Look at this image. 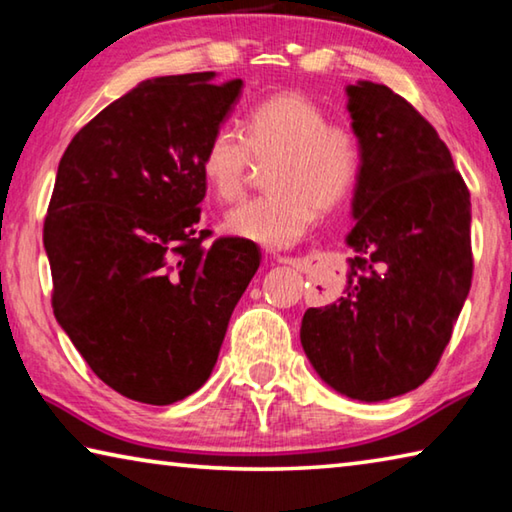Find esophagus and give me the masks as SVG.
Wrapping results in <instances>:
<instances>
[{
    "instance_id": "esophagus-1",
    "label": "esophagus",
    "mask_w": 512,
    "mask_h": 512,
    "mask_svg": "<svg viewBox=\"0 0 512 512\" xmlns=\"http://www.w3.org/2000/svg\"><path fill=\"white\" fill-rule=\"evenodd\" d=\"M277 259V262H280V264H289V266H298V259L296 257H289V255H277L275 257Z\"/></svg>"
}]
</instances>
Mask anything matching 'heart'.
<instances>
[{
    "mask_svg": "<svg viewBox=\"0 0 512 512\" xmlns=\"http://www.w3.org/2000/svg\"><path fill=\"white\" fill-rule=\"evenodd\" d=\"M273 155L271 192L230 210L225 228L268 248H287L314 225L318 210H332L350 194L361 169V142L350 126L327 121L314 99L280 92L255 103L241 131L216 128L201 153V176L219 201H237L253 158Z\"/></svg>",
    "mask_w": 512,
    "mask_h": 512,
    "instance_id": "b5f03b06",
    "label": "heart"
}]
</instances>
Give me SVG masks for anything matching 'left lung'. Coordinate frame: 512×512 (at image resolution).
<instances>
[{
  "instance_id": "obj_1",
  "label": "left lung",
  "mask_w": 512,
  "mask_h": 512,
  "mask_svg": "<svg viewBox=\"0 0 512 512\" xmlns=\"http://www.w3.org/2000/svg\"><path fill=\"white\" fill-rule=\"evenodd\" d=\"M361 142L348 287L305 311L300 341L320 379L381 402L424 384L472 287L470 192L436 128L391 88L348 85Z\"/></svg>"
}]
</instances>
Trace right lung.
I'll return each mask as SVG.
<instances>
[{
    "label": "right lung",
    "mask_w": 512,
    "mask_h": 512,
    "mask_svg": "<svg viewBox=\"0 0 512 512\" xmlns=\"http://www.w3.org/2000/svg\"><path fill=\"white\" fill-rule=\"evenodd\" d=\"M214 72L142 81L63 153L45 216L51 307L103 384L173 404L201 388L262 253L198 230L201 153L241 79Z\"/></svg>",
    "instance_id": "1"
}]
</instances>
